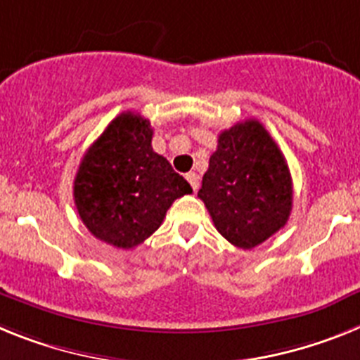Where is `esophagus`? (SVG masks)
<instances>
[{"mask_svg":"<svg viewBox=\"0 0 360 360\" xmlns=\"http://www.w3.org/2000/svg\"><path fill=\"white\" fill-rule=\"evenodd\" d=\"M186 181L190 183V186L193 188V192L199 188V176L195 174V172H190V174H186Z\"/></svg>","mask_w":360,"mask_h":360,"instance_id":"esophagus-1","label":"esophagus"}]
</instances>
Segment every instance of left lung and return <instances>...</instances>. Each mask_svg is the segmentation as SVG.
I'll use <instances>...</instances> for the list:
<instances>
[{
	"label": "left lung",
	"mask_w": 360,
	"mask_h": 360,
	"mask_svg": "<svg viewBox=\"0 0 360 360\" xmlns=\"http://www.w3.org/2000/svg\"><path fill=\"white\" fill-rule=\"evenodd\" d=\"M198 198L217 232L237 248H255L286 224L292 176L283 152L259 121L246 120L219 134Z\"/></svg>",
	"instance_id": "left-lung-1"
}]
</instances>
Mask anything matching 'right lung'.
Returning a JSON list of instances; mask_svg holds the SVG:
<instances>
[{"instance_id": "right-lung-1", "label": "right lung", "mask_w": 360, "mask_h": 360, "mask_svg": "<svg viewBox=\"0 0 360 360\" xmlns=\"http://www.w3.org/2000/svg\"><path fill=\"white\" fill-rule=\"evenodd\" d=\"M150 121L123 112L83 155L74 179L81 221L115 248L141 245L161 226L176 199L192 193L183 176L152 148Z\"/></svg>"}]
</instances>
